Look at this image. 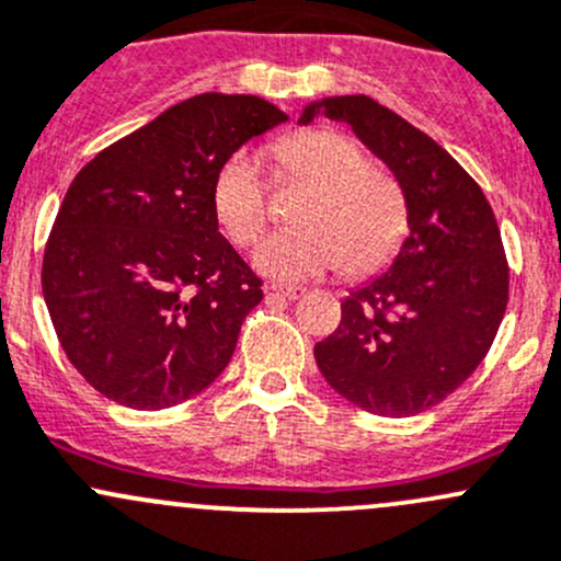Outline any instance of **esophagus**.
<instances>
[{
  "label": "esophagus",
  "mask_w": 561,
  "mask_h": 561,
  "mask_svg": "<svg viewBox=\"0 0 561 561\" xmlns=\"http://www.w3.org/2000/svg\"><path fill=\"white\" fill-rule=\"evenodd\" d=\"M265 296L268 298H285V300H298L300 296H304V290L300 287H265Z\"/></svg>",
  "instance_id": "esophagus-1"
}]
</instances>
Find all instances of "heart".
I'll return each mask as SVG.
<instances>
[{
    "label": "heart",
    "instance_id": "1",
    "mask_svg": "<svg viewBox=\"0 0 561 561\" xmlns=\"http://www.w3.org/2000/svg\"><path fill=\"white\" fill-rule=\"evenodd\" d=\"M282 180L311 185L296 211L298 228L265 236L252 265L276 282H304L344 265L363 276L394 257L409 233L403 187L387 169L365 161L363 145L333 128L300 131L276 145ZM211 215L236 247L257 239L268 198L250 156L228 158L211 182Z\"/></svg>",
    "mask_w": 561,
    "mask_h": 561
}]
</instances>
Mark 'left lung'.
<instances>
[{"instance_id": "8db88e82", "label": "left lung", "mask_w": 561, "mask_h": 561, "mask_svg": "<svg viewBox=\"0 0 561 561\" xmlns=\"http://www.w3.org/2000/svg\"><path fill=\"white\" fill-rule=\"evenodd\" d=\"M350 123L387 163L409 206V236L381 276L341 300V322L314 346L341 398L379 416L433 409L479 368L505 306L508 261L497 220L476 180L392 110L370 96L311 102L314 117Z\"/></svg>"}]
</instances>
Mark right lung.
Masks as SVG:
<instances>
[{"label":"right lung","instance_id":"obj_1","mask_svg":"<svg viewBox=\"0 0 561 561\" xmlns=\"http://www.w3.org/2000/svg\"><path fill=\"white\" fill-rule=\"evenodd\" d=\"M285 121L265 99L202 93L75 176L45 247L43 296L69 363L104 398L169 409L231 363L263 290L217 231L211 182Z\"/></svg>","mask_w":561,"mask_h":561}]
</instances>
